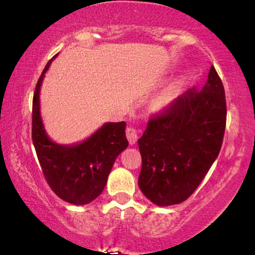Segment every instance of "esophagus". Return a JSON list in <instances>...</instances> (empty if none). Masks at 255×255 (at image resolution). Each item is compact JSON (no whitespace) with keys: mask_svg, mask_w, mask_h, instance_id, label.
Here are the masks:
<instances>
[{"mask_svg":"<svg viewBox=\"0 0 255 255\" xmlns=\"http://www.w3.org/2000/svg\"><path fill=\"white\" fill-rule=\"evenodd\" d=\"M127 137L128 139V143L131 145L134 144L138 139V132L133 127H128L127 128Z\"/></svg>","mask_w":255,"mask_h":255,"instance_id":"1","label":"esophagus"}]
</instances>
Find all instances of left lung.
Segmentation results:
<instances>
[{
  "instance_id": "8db88e82",
  "label": "left lung",
  "mask_w": 255,
  "mask_h": 255,
  "mask_svg": "<svg viewBox=\"0 0 255 255\" xmlns=\"http://www.w3.org/2000/svg\"><path fill=\"white\" fill-rule=\"evenodd\" d=\"M226 115L224 85L212 65L201 90L190 89L151 116L138 139V185L147 199L168 206L197 190L220 152Z\"/></svg>"
}]
</instances>
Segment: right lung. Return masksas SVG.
Instances as JSON below:
<instances>
[{"label": "right lung", "mask_w": 255, "mask_h": 255, "mask_svg": "<svg viewBox=\"0 0 255 255\" xmlns=\"http://www.w3.org/2000/svg\"><path fill=\"white\" fill-rule=\"evenodd\" d=\"M47 63L36 84L32 98L31 138L43 176L56 196L74 205L91 203L102 193L112 165L128 147L125 122L107 123L78 145L63 146L48 138L39 116V89Z\"/></svg>", "instance_id": "obj_1"}]
</instances>
